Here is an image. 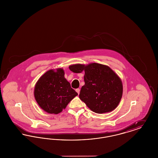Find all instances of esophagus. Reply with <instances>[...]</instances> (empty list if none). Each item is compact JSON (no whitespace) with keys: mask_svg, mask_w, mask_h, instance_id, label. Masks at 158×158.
<instances>
[{"mask_svg":"<svg viewBox=\"0 0 158 158\" xmlns=\"http://www.w3.org/2000/svg\"><path fill=\"white\" fill-rule=\"evenodd\" d=\"M76 91L77 92V93L78 94H79V93H80V89H79V88H77V89H76Z\"/></svg>","mask_w":158,"mask_h":158,"instance_id":"34e87169","label":"esophagus"}]
</instances>
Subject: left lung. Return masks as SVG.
<instances>
[{
	"label": "left lung",
	"mask_w": 158,
	"mask_h": 158,
	"mask_svg": "<svg viewBox=\"0 0 158 158\" xmlns=\"http://www.w3.org/2000/svg\"><path fill=\"white\" fill-rule=\"evenodd\" d=\"M69 69L74 73L85 71V85L81 88L79 98L92 111L108 113L118 106L123 95V84L111 68L93 63L87 66L72 65Z\"/></svg>",
	"instance_id": "obj_1"
}]
</instances>
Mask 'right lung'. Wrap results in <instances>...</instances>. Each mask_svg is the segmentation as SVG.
Masks as SVG:
<instances>
[{
  "label": "right lung",
  "mask_w": 158,
  "mask_h": 158,
  "mask_svg": "<svg viewBox=\"0 0 158 158\" xmlns=\"http://www.w3.org/2000/svg\"><path fill=\"white\" fill-rule=\"evenodd\" d=\"M64 75V70L61 68L56 72L50 70L38 79L35 85V100L40 106L48 113H61L77 95Z\"/></svg>",
  "instance_id": "add662e5"
}]
</instances>
